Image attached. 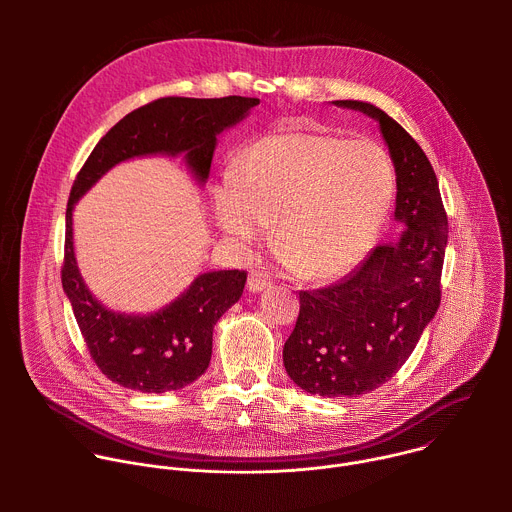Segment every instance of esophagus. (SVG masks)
Here are the masks:
<instances>
[{
  "label": "esophagus",
  "mask_w": 512,
  "mask_h": 512,
  "mask_svg": "<svg viewBox=\"0 0 512 512\" xmlns=\"http://www.w3.org/2000/svg\"><path fill=\"white\" fill-rule=\"evenodd\" d=\"M271 287V281L267 277H263L261 273H251L249 279H247V289L253 291V294H257V291H263Z\"/></svg>",
  "instance_id": "esophagus-1"
}]
</instances>
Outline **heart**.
<instances>
[{
    "instance_id": "obj_1",
    "label": "heart",
    "mask_w": 512,
    "mask_h": 512,
    "mask_svg": "<svg viewBox=\"0 0 512 512\" xmlns=\"http://www.w3.org/2000/svg\"><path fill=\"white\" fill-rule=\"evenodd\" d=\"M395 170L371 139L279 131L255 141L214 186V221L237 243L275 221L279 257L312 281L352 271L373 249L391 208Z\"/></svg>"
}]
</instances>
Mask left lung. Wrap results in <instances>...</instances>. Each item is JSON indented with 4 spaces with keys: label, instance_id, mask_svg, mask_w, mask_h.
Segmentation results:
<instances>
[{
    "label": "left lung",
    "instance_id": "obj_1",
    "mask_svg": "<svg viewBox=\"0 0 512 512\" xmlns=\"http://www.w3.org/2000/svg\"><path fill=\"white\" fill-rule=\"evenodd\" d=\"M332 103L379 123L397 176L395 221L403 231L338 283L300 291L283 364L306 393L356 397L403 367L440 308L448 216L427 156L395 119L371 103Z\"/></svg>",
    "mask_w": 512,
    "mask_h": 512
}]
</instances>
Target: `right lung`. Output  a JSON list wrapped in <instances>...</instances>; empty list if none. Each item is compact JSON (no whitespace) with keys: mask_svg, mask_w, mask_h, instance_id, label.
Masks as SVG:
<instances>
[{"mask_svg":"<svg viewBox=\"0 0 512 512\" xmlns=\"http://www.w3.org/2000/svg\"><path fill=\"white\" fill-rule=\"evenodd\" d=\"M255 105L259 99L235 95L166 97L143 105L105 133L72 184L66 206L62 287L97 367L125 389L168 393L202 377L212 354L214 324L243 296L247 273L206 271L156 312H115L91 294L79 271L72 210L111 168L133 158L182 156L198 184H206L216 137L241 123Z\"/></svg>","mask_w":512,"mask_h":512,"instance_id":"right-lung-1","label":"right lung"}]
</instances>
